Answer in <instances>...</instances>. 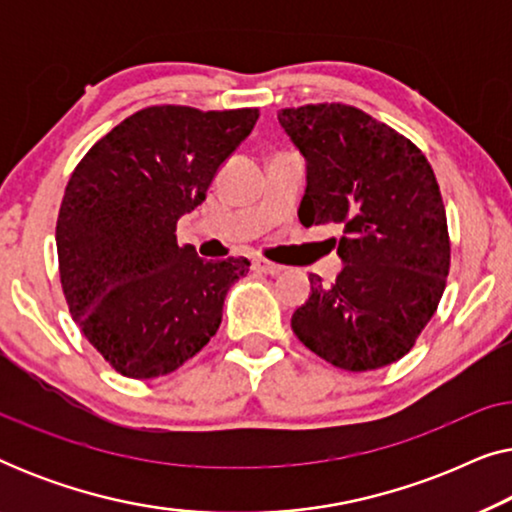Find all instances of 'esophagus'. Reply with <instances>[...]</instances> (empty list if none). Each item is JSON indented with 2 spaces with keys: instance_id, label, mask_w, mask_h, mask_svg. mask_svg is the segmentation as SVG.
Masks as SVG:
<instances>
[{
  "instance_id": "1",
  "label": "esophagus",
  "mask_w": 512,
  "mask_h": 512,
  "mask_svg": "<svg viewBox=\"0 0 512 512\" xmlns=\"http://www.w3.org/2000/svg\"><path fill=\"white\" fill-rule=\"evenodd\" d=\"M251 268H254L256 272H263V275H279V272H282V265L265 261V258H254Z\"/></svg>"
}]
</instances>
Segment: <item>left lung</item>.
<instances>
[{
	"label": "left lung",
	"instance_id": "left-lung-1",
	"mask_svg": "<svg viewBox=\"0 0 512 512\" xmlns=\"http://www.w3.org/2000/svg\"><path fill=\"white\" fill-rule=\"evenodd\" d=\"M307 163L298 219L342 228V270L291 317L307 349L363 373L405 356L443 298L450 272L445 205L429 160L410 139L347 104L277 114Z\"/></svg>",
	"mask_w": 512,
	"mask_h": 512
}]
</instances>
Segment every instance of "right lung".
I'll return each mask as SVG.
<instances>
[{"label": "right lung", "mask_w": 512, "mask_h": 512, "mask_svg": "<svg viewBox=\"0 0 512 512\" xmlns=\"http://www.w3.org/2000/svg\"><path fill=\"white\" fill-rule=\"evenodd\" d=\"M256 121L258 109L146 107L69 177L55 226L62 291L116 373H172L219 331L223 300L249 261H202L191 244L179 247L174 230Z\"/></svg>", "instance_id": "right-lung-1"}]
</instances>
